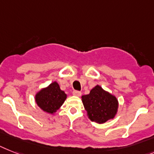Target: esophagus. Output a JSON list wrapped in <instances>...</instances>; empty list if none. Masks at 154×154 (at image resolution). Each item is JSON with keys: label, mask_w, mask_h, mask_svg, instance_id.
<instances>
[{"label": "esophagus", "mask_w": 154, "mask_h": 154, "mask_svg": "<svg viewBox=\"0 0 154 154\" xmlns=\"http://www.w3.org/2000/svg\"><path fill=\"white\" fill-rule=\"evenodd\" d=\"M72 94L75 95V96H77V97H80L81 94H82V93L78 91H74L73 92H72Z\"/></svg>", "instance_id": "1"}]
</instances>
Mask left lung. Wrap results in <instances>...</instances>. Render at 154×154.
Returning <instances> with one entry per match:
<instances>
[{"instance_id":"8db88e82","label":"left lung","mask_w":154,"mask_h":154,"mask_svg":"<svg viewBox=\"0 0 154 154\" xmlns=\"http://www.w3.org/2000/svg\"><path fill=\"white\" fill-rule=\"evenodd\" d=\"M82 101L89 119L97 124L113 119L117 113V98L99 85L94 86L89 94L82 96Z\"/></svg>"}]
</instances>
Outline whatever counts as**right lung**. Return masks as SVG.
Masks as SVG:
<instances>
[{"label":"right lung","instance_id":"right-lung-1","mask_svg":"<svg viewBox=\"0 0 154 154\" xmlns=\"http://www.w3.org/2000/svg\"><path fill=\"white\" fill-rule=\"evenodd\" d=\"M67 98V94L61 91L57 82L42 89L35 95V101L39 108L45 112L53 114L60 108Z\"/></svg>","mask_w":154,"mask_h":154}]
</instances>
